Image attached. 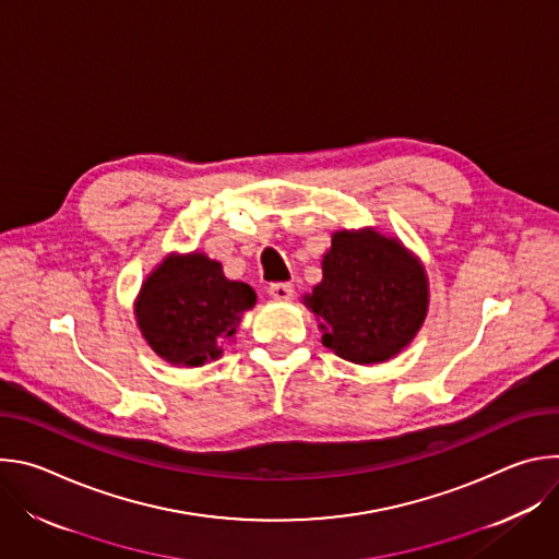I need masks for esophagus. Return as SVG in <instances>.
Instances as JSON below:
<instances>
[{
	"mask_svg": "<svg viewBox=\"0 0 559 559\" xmlns=\"http://www.w3.org/2000/svg\"><path fill=\"white\" fill-rule=\"evenodd\" d=\"M267 294L274 298V300H292L294 298V287L289 283H272L267 287Z\"/></svg>",
	"mask_w": 559,
	"mask_h": 559,
	"instance_id": "esophagus-1",
	"label": "esophagus"
}]
</instances>
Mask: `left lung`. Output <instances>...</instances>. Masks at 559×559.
I'll return each mask as SVG.
<instances>
[{"label": "left lung", "mask_w": 559, "mask_h": 559, "mask_svg": "<svg viewBox=\"0 0 559 559\" xmlns=\"http://www.w3.org/2000/svg\"><path fill=\"white\" fill-rule=\"evenodd\" d=\"M427 276L409 252L373 229L336 231L323 259V283L305 296L323 318V345L369 365L409 345L427 316Z\"/></svg>", "instance_id": "8db88e82"}]
</instances>
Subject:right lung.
I'll return each instance as SVG.
<instances>
[{"label":"right lung","mask_w":559,"mask_h":559,"mask_svg":"<svg viewBox=\"0 0 559 559\" xmlns=\"http://www.w3.org/2000/svg\"><path fill=\"white\" fill-rule=\"evenodd\" d=\"M257 294L227 281L221 263L205 254L170 257L141 287L136 321L147 345L173 365L199 367L223 354Z\"/></svg>","instance_id":"obj_1"}]
</instances>
